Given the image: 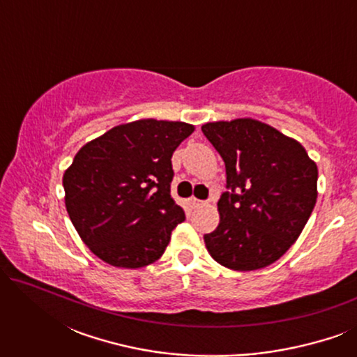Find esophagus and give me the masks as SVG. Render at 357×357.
Listing matches in <instances>:
<instances>
[{
    "label": "esophagus",
    "mask_w": 357,
    "mask_h": 357,
    "mask_svg": "<svg viewBox=\"0 0 357 357\" xmlns=\"http://www.w3.org/2000/svg\"><path fill=\"white\" fill-rule=\"evenodd\" d=\"M203 204H206V202H203V199H198V198H190V206L192 208H198V206H203Z\"/></svg>",
    "instance_id": "1"
}]
</instances>
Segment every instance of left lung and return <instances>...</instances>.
Listing matches in <instances>:
<instances>
[{
  "instance_id": "obj_1",
  "label": "left lung",
  "mask_w": 357,
  "mask_h": 357,
  "mask_svg": "<svg viewBox=\"0 0 357 357\" xmlns=\"http://www.w3.org/2000/svg\"><path fill=\"white\" fill-rule=\"evenodd\" d=\"M226 164L221 221L204 234L208 252L236 271L260 270L284 255L317 202L319 170L301 143L252 119L202 126Z\"/></svg>"
}]
</instances>
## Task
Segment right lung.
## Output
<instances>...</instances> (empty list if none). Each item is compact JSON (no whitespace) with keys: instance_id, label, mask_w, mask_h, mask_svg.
I'll use <instances>...</instances> for the list:
<instances>
[{"instance_id":"obj_1","label":"right lung","mask_w":357,"mask_h":357,"mask_svg":"<svg viewBox=\"0 0 357 357\" xmlns=\"http://www.w3.org/2000/svg\"><path fill=\"white\" fill-rule=\"evenodd\" d=\"M193 126L138 120L112 128L77 151L63 175L66 211L100 260L141 268L162 257L185 221L170 197L172 154Z\"/></svg>"}]
</instances>
